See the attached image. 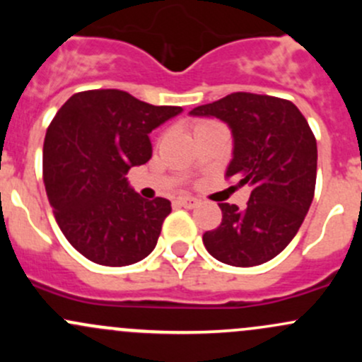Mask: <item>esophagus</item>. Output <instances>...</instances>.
I'll use <instances>...</instances> for the list:
<instances>
[{
    "instance_id": "obj_1",
    "label": "esophagus",
    "mask_w": 362,
    "mask_h": 362,
    "mask_svg": "<svg viewBox=\"0 0 362 362\" xmlns=\"http://www.w3.org/2000/svg\"><path fill=\"white\" fill-rule=\"evenodd\" d=\"M178 206H184V208H194L198 204V199L196 198H189V196H184V198H177Z\"/></svg>"
}]
</instances>
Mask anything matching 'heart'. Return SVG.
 I'll list each match as a JSON object with an SVG mask.
<instances>
[{"instance_id":"b5f03b06","label":"heart","mask_w":362,"mask_h":362,"mask_svg":"<svg viewBox=\"0 0 362 362\" xmlns=\"http://www.w3.org/2000/svg\"><path fill=\"white\" fill-rule=\"evenodd\" d=\"M203 124H208V122H206V120H202V122H198V124H196V127H199V126H203Z\"/></svg>"}]
</instances>
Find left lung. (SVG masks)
<instances>
[{
	"mask_svg": "<svg viewBox=\"0 0 362 362\" xmlns=\"http://www.w3.org/2000/svg\"><path fill=\"white\" fill-rule=\"evenodd\" d=\"M217 117L233 133V159L226 170L238 185H250L245 210L221 203L222 222L203 235L208 254L238 268L279 255L301 228L317 178V141L294 103L266 94L233 93L191 110Z\"/></svg>",
	"mask_w": 362,
	"mask_h": 362,
	"instance_id": "obj_1",
	"label": "left lung"
}]
</instances>
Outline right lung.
Returning a JSON list of instances; mask_svg holds the SVG:
<instances>
[{"label": "right lung", "mask_w": 362, "mask_h": 362, "mask_svg": "<svg viewBox=\"0 0 362 362\" xmlns=\"http://www.w3.org/2000/svg\"><path fill=\"white\" fill-rule=\"evenodd\" d=\"M182 107H154L119 89L73 94L43 141V184L54 217L83 257L127 266L156 249L171 203L141 198L127 171L152 158L148 133Z\"/></svg>", "instance_id": "right-lung-1"}]
</instances>
